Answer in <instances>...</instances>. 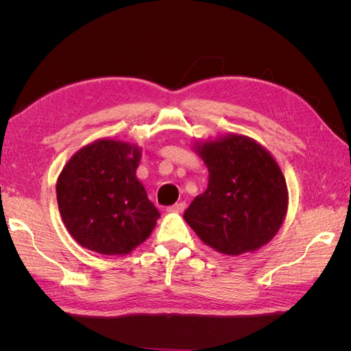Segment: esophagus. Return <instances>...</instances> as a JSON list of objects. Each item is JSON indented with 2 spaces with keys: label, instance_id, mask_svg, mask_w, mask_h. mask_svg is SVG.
Instances as JSON below:
<instances>
[{
  "label": "esophagus",
  "instance_id": "34e87169",
  "mask_svg": "<svg viewBox=\"0 0 351 351\" xmlns=\"http://www.w3.org/2000/svg\"><path fill=\"white\" fill-rule=\"evenodd\" d=\"M184 208H186L184 202H178V204H174L173 206H169L168 212H174V214H182V212L184 210Z\"/></svg>",
  "mask_w": 351,
  "mask_h": 351
}]
</instances>
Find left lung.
<instances>
[{
	"label": "left lung",
	"instance_id": "1",
	"mask_svg": "<svg viewBox=\"0 0 351 351\" xmlns=\"http://www.w3.org/2000/svg\"><path fill=\"white\" fill-rule=\"evenodd\" d=\"M193 149L208 167V189L186 209L184 221L206 246L228 256L268 244L289 209V189L274 155L239 133L197 141Z\"/></svg>",
	"mask_w": 351,
	"mask_h": 351
}]
</instances>
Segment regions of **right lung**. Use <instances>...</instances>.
I'll use <instances>...</instances> for the list:
<instances>
[{"mask_svg":"<svg viewBox=\"0 0 351 351\" xmlns=\"http://www.w3.org/2000/svg\"><path fill=\"white\" fill-rule=\"evenodd\" d=\"M141 158L136 143L102 137L80 147L62 167L58 210L82 247L123 256L152 234L161 214L136 177Z\"/></svg>","mask_w":351,"mask_h":351,"instance_id":"obj_1","label":"right lung"}]
</instances>
